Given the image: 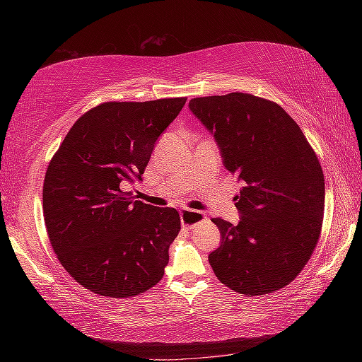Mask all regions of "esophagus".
<instances>
[{
  "instance_id": "esophagus-1",
  "label": "esophagus",
  "mask_w": 362,
  "mask_h": 362,
  "mask_svg": "<svg viewBox=\"0 0 362 362\" xmlns=\"http://www.w3.org/2000/svg\"><path fill=\"white\" fill-rule=\"evenodd\" d=\"M180 220H182V226L193 230L194 226H198L199 223L204 222L206 214L194 209H183L180 211Z\"/></svg>"
}]
</instances>
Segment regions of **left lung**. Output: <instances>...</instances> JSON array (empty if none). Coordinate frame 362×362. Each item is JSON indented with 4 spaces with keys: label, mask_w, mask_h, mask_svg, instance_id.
I'll return each mask as SVG.
<instances>
[{
    "label": "left lung",
    "mask_w": 362,
    "mask_h": 362,
    "mask_svg": "<svg viewBox=\"0 0 362 362\" xmlns=\"http://www.w3.org/2000/svg\"><path fill=\"white\" fill-rule=\"evenodd\" d=\"M243 183L238 225L212 218L222 243L209 254L220 283L263 296L296 279L317 244L324 174L302 129L272 100L252 94L196 97L188 103Z\"/></svg>",
    "instance_id": "8db88e82"
}]
</instances>
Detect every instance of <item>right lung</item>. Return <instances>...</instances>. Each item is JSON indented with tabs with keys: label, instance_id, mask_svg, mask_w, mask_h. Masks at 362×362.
Here are the masks:
<instances>
[{
	"label": "right lung",
	"instance_id": "right-lung-1",
	"mask_svg": "<svg viewBox=\"0 0 362 362\" xmlns=\"http://www.w3.org/2000/svg\"><path fill=\"white\" fill-rule=\"evenodd\" d=\"M185 97L105 102L78 118L49 163L42 212L51 246L70 276L103 297L158 284L180 231L174 207L134 201L158 137Z\"/></svg>",
	"mask_w": 362,
	"mask_h": 362
}]
</instances>
